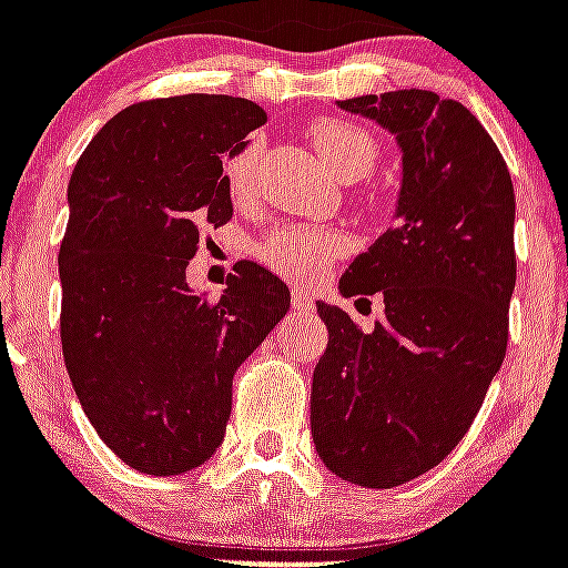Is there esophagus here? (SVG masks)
Masks as SVG:
<instances>
[{
	"label": "esophagus",
	"mask_w": 568,
	"mask_h": 568,
	"mask_svg": "<svg viewBox=\"0 0 568 568\" xmlns=\"http://www.w3.org/2000/svg\"><path fill=\"white\" fill-rule=\"evenodd\" d=\"M292 308H294V312H300V315H308V312L315 308V300L308 297L306 292H294L292 294Z\"/></svg>",
	"instance_id": "1"
}]
</instances>
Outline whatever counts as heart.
<instances>
[{
  "label": "heart",
  "mask_w": 568,
  "mask_h": 568,
  "mask_svg": "<svg viewBox=\"0 0 568 568\" xmlns=\"http://www.w3.org/2000/svg\"><path fill=\"white\" fill-rule=\"evenodd\" d=\"M312 142L332 174L341 180H362L379 163V142L367 128L347 119H321L312 128ZM260 160V140L239 145L224 163V180L230 195L242 201L251 195L253 172ZM349 251V242L338 230L306 227V224H283L260 244L262 265L292 283L312 285L324 280L329 265Z\"/></svg>",
  "instance_id": "b5f03b06"
}]
</instances>
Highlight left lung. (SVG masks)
<instances>
[{
    "instance_id": "obj_1",
    "label": "left lung",
    "mask_w": 568,
    "mask_h": 568,
    "mask_svg": "<svg viewBox=\"0 0 568 568\" xmlns=\"http://www.w3.org/2000/svg\"><path fill=\"white\" fill-rule=\"evenodd\" d=\"M396 133V224L341 276L344 297L379 292L371 332L317 303L329 347L312 379V440L358 487L412 481L467 435L508 349L516 285L514 180L460 101L394 90L338 101Z\"/></svg>"
}]
</instances>
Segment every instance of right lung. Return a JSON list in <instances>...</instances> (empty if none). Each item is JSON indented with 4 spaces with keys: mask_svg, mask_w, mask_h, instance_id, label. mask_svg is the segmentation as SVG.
<instances>
[{
    "mask_svg": "<svg viewBox=\"0 0 568 568\" xmlns=\"http://www.w3.org/2000/svg\"><path fill=\"white\" fill-rule=\"evenodd\" d=\"M247 99L189 92L124 108L69 180L60 344L92 428L128 467L180 476L219 449L233 373L292 306L239 262L219 300L189 292L201 227L233 219L224 154L265 124Z\"/></svg>",
    "mask_w": 568,
    "mask_h": 568,
    "instance_id": "1",
    "label": "right lung"
}]
</instances>
